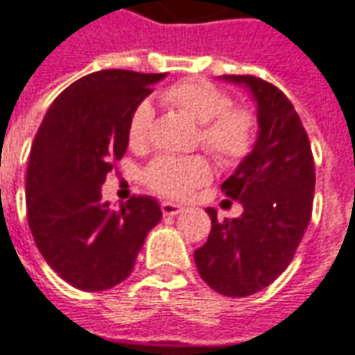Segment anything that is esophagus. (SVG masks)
Returning a JSON list of instances; mask_svg holds the SVG:
<instances>
[{"label": "esophagus", "instance_id": "obj_1", "mask_svg": "<svg viewBox=\"0 0 355 355\" xmlns=\"http://www.w3.org/2000/svg\"><path fill=\"white\" fill-rule=\"evenodd\" d=\"M184 211V205L173 204V202H162V214L164 216H178Z\"/></svg>", "mask_w": 355, "mask_h": 355}]
</instances>
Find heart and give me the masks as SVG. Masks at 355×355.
I'll return each instance as SVG.
<instances>
[{"label": "heart", "instance_id": "b5f03b06", "mask_svg": "<svg viewBox=\"0 0 355 355\" xmlns=\"http://www.w3.org/2000/svg\"><path fill=\"white\" fill-rule=\"evenodd\" d=\"M164 99L182 110L200 125V144L222 166H238L254 150L257 117L252 107L232 103L227 92L207 80H184L164 89ZM153 105L144 99L132 110L128 141L135 150L150 144L153 132ZM211 171L200 155H159L144 171V182L157 193L187 198L204 186Z\"/></svg>", "mask_w": 355, "mask_h": 355}]
</instances>
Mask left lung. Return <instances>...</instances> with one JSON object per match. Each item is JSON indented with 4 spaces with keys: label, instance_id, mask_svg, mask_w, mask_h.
<instances>
[{
    "label": "left lung",
    "instance_id": "1",
    "mask_svg": "<svg viewBox=\"0 0 355 355\" xmlns=\"http://www.w3.org/2000/svg\"><path fill=\"white\" fill-rule=\"evenodd\" d=\"M223 80L252 92L259 132L254 150L222 184L243 214L220 222L207 207L211 232L193 259L211 290L245 297L268 288L293 259L310 223L315 171L308 133L284 92L254 76Z\"/></svg>",
    "mask_w": 355,
    "mask_h": 355
}]
</instances>
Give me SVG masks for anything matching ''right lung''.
<instances>
[{"label":"right lung","mask_w":355,"mask_h":355,"mask_svg":"<svg viewBox=\"0 0 355 355\" xmlns=\"http://www.w3.org/2000/svg\"><path fill=\"white\" fill-rule=\"evenodd\" d=\"M164 78L128 69L89 73L58 96L33 139L27 223L49 268L78 290L103 292L123 282L162 220L150 196L112 209L101 184L128 150L132 110Z\"/></svg>","instance_id":"right-lung-1"}]
</instances>
